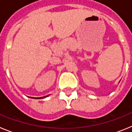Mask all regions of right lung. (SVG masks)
Returning a JSON list of instances; mask_svg holds the SVG:
<instances>
[{"label":"right lung","instance_id":"right-lung-1","mask_svg":"<svg viewBox=\"0 0 132 132\" xmlns=\"http://www.w3.org/2000/svg\"><path fill=\"white\" fill-rule=\"evenodd\" d=\"M49 95H47V96H44V97H39V98H36V99H41V98H45V97H47Z\"/></svg>","mask_w":132,"mask_h":132}]
</instances>
